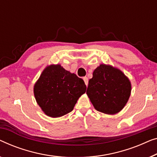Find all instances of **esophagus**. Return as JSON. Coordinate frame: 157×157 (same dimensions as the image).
Segmentation results:
<instances>
[{
  "instance_id": "obj_1",
  "label": "esophagus",
  "mask_w": 157,
  "mask_h": 157,
  "mask_svg": "<svg viewBox=\"0 0 157 157\" xmlns=\"http://www.w3.org/2000/svg\"><path fill=\"white\" fill-rule=\"evenodd\" d=\"M83 79V81H84V83H85L86 86H88V78H87V77H84Z\"/></svg>"
}]
</instances>
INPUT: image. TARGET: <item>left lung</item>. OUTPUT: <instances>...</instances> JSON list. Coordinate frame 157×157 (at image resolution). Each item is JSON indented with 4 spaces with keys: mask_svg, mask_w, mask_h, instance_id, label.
<instances>
[{
    "mask_svg": "<svg viewBox=\"0 0 157 157\" xmlns=\"http://www.w3.org/2000/svg\"><path fill=\"white\" fill-rule=\"evenodd\" d=\"M131 90L130 81L121 70L101 63L88 81L86 94L95 110L107 115H115L125 106Z\"/></svg>",
    "mask_w": 157,
    "mask_h": 157,
    "instance_id": "obj_1",
    "label": "left lung"
}]
</instances>
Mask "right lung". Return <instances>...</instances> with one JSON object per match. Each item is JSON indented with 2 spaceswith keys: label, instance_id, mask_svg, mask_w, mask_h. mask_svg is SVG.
Returning a JSON list of instances; mask_svg holds the SVG:
<instances>
[{
  "label": "right lung",
  "instance_id": "right-lung-1",
  "mask_svg": "<svg viewBox=\"0 0 157 157\" xmlns=\"http://www.w3.org/2000/svg\"><path fill=\"white\" fill-rule=\"evenodd\" d=\"M36 101L47 116L56 118L71 112L86 90L83 79L60 64L46 67L34 85Z\"/></svg>",
  "mask_w": 157,
  "mask_h": 157
}]
</instances>
